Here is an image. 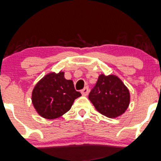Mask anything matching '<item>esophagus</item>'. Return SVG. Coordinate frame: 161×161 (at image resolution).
Here are the masks:
<instances>
[{"label": "esophagus", "instance_id": "1", "mask_svg": "<svg viewBox=\"0 0 161 161\" xmlns=\"http://www.w3.org/2000/svg\"><path fill=\"white\" fill-rule=\"evenodd\" d=\"M81 93H82V96H87L88 93H89V87L86 86L83 89H82L81 90Z\"/></svg>", "mask_w": 161, "mask_h": 161}]
</instances>
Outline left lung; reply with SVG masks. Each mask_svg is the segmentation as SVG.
I'll use <instances>...</instances> for the list:
<instances>
[{"mask_svg": "<svg viewBox=\"0 0 161 161\" xmlns=\"http://www.w3.org/2000/svg\"><path fill=\"white\" fill-rule=\"evenodd\" d=\"M89 99L96 109L106 117L116 118L127 109L130 102L128 88L114 75H99Z\"/></svg>", "mask_w": 161, "mask_h": 161, "instance_id": "left-lung-1", "label": "left lung"}]
</instances>
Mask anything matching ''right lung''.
<instances>
[{
    "instance_id": "obj_1",
    "label": "right lung",
    "mask_w": 161,
    "mask_h": 161,
    "mask_svg": "<svg viewBox=\"0 0 161 161\" xmlns=\"http://www.w3.org/2000/svg\"><path fill=\"white\" fill-rule=\"evenodd\" d=\"M65 72H50L40 79L32 90L34 108L42 117L54 119L67 113L74 101L82 95L75 89L73 82L67 80Z\"/></svg>"
}]
</instances>
